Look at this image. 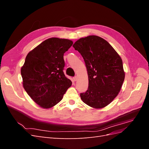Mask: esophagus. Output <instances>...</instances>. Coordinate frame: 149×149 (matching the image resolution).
I'll return each instance as SVG.
<instances>
[{"mask_svg":"<svg viewBox=\"0 0 149 149\" xmlns=\"http://www.w3.org/2000/svg\"><path fill=\"white\" fill-rule=\"evenodd\" d=\"M73 79V80L74 81H76L77 80V79H78V77H77V76H74V77Z\"/></svg>","mask_w":149,"mask_h":149,"instance_id":"1","label":"esophagus"}]
</instances>
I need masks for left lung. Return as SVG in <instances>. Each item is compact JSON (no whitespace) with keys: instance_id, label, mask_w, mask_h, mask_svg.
Listing matches in <instances>:
<instances>
[{"instance_id":"1","label":"left lung","mask_w":149,"mask_h":149,"mask_svg":"<svg viewBox=\"0 0 149 149\" xmlns=\"http://www.w3.org/2000/svg\"><path fill=\"white\" fill-rule=\"evenodd\" d=\"M85 61L89 86L81 93L83 102L94 109L107 106L120 91L125 78L123 60L106 40L89 35L78 40L73 45Z\"/></svg>"}]
</instances>
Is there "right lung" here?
Listing matches in <instances>:
<instances>
[{"instance_id":"1","label":"right lung","mask_w":149,"mask_h":149,"mask_svg":"<svg viewBox=\"0 0 149 149\" xmlns=\"http://www.w3.org/2000/svg\"><path fill=\"white\" fill-rule=\"evenodd\" d=\"M73 42L53 37L31 50L21 68L23 87L32 100L43 109L61 101L71 81L64 74V53Z\"/></svg>"}]
</instances>
